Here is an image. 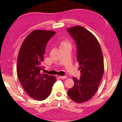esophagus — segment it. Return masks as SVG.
Instances as JSON below:
<instances>
[{"label":"esophagus","mask_w":122,"mask_h":122,"mask_svg":"<svg viewBox=\"0 0 122 122\" xmlns=\"http://www.w3.org/2000/svg\"><path fill=\"white\" fill-rule=\"evenodd\" d=\"M60 77L62 79H66V76H60Z\"/></svg>","instance_id":"obj_1"}]
</instances>
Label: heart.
<instances>
[{
    "instance_id": "heart-1",
    "label": "heart",
    "mask_w": 122,
    "mask_h": 122,
    "mask_svg": "<svg viewBox=\"0 0 122 122\" xmlns=\"http://www.w3.org/2000/svg\"><path fill=\"white\" fill-rule=\"evenodd\" d=\"M66 45H70V43L68 42V41H66V40L63 41V42L61 43V46H62H62H66Z\"/></svg>"
}]
</instances>
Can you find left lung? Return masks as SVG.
I'll list each match as a JSON object with an SVG mask.
<instances>
[{
  "label": "left lung",
  "instance_id": "left-lung-1",
  "mask_svg": "<svg viewBox=\"0 0 122 122\" xmlns=\"http://www.w3.org/2000/svg\"><path fill=\"white\" fill-rule=\"evenodd\" d=\"M76 44L77 60L81 76L73 77L74 85L68 92L69 97L76 103L91 99L98 89L104 73V61L101 46L94 36L82 26L67 29Z\"/></svg>",
  "mask_w": 122,
  "mask_h": 122
}]
</instances>
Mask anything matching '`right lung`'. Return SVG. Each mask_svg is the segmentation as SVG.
I'll return each mask as SVG.
<instances>
[{"label":"right lung","instance_id":"1","mask_svg":"<svg viewBox=\"0 0 122 122\" xmlns=\"http://www.w3.org/2000/svg\"><path fill=\"white\" fill-rule=\"evenodd\" d=\"M56 34L52 31L35 30L22 42L17 60V74L29 97L38 101L50 95L55 76L41 74L43 55L49 40Z\"/></svg>","mask_w":122,"mask_h":122}]
</instances>
